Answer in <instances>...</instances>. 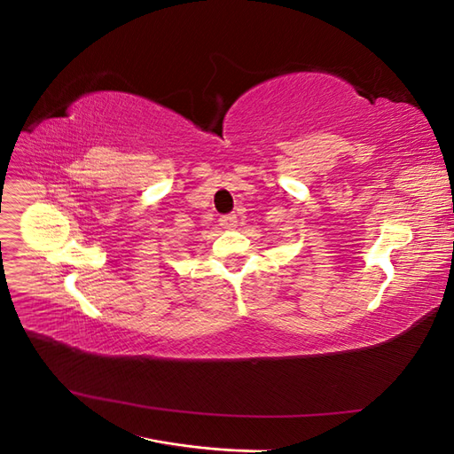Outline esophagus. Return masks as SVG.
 Returning a JSON list of instances; mask_svg holds the SVG:
<instances>
[{"label": "esophagus", "instance_id": "1", "mask_svg": "<svg viewBox=\"0 0 454 454\" xmlns=\"http://www.w3.org/2000/svg\"><path fill=\"white\" fill-rule=\"evenodd\" d=\"M219 225L223 229H235L237 227V214H227L219 217Z\"/></svg>", "mask_w": 454, "mask_h": 454}]
</instances>
